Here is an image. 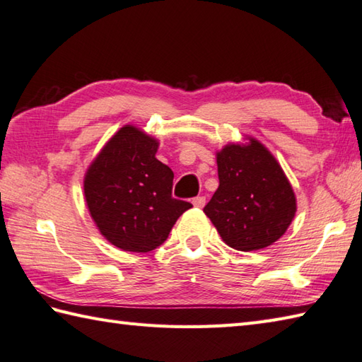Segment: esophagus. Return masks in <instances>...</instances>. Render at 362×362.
I'll return each instance as SVG.
<instances>
[{"label":"esophagus","instance_id":"34e87169","mask_svg":"<svg viewBox=\"0 0 362 362\" xmlns=\"http://www.w3.org/2000/svg\"><path fill=\"white\" fill-rule=\"evenodd\" d=\"M193 205L196 206V209H202V206L205 205V197L204 196H197L193 199Z\"/></svg>","mask_w":362,"mask_h":362}]
</instances>
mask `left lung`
<instances>
[{
  "mask_svg": "<svg viewBox=\"0 0 362 362\" xmlns=\"http://www.w3.org/2000/svg\"><path fill=\"white\" fill-rule=\"evenodd\" d=\"M219 187L204 213L227 245L264 249L286 232L297 210L288 177L255 138L227 144L216 153Z\"/></svg>",
  "mask_w": 362,
  "mask_h": 362,
  "instance_id": "left-lung-1",
  "label": "left lung"
}]
</instances>
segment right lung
Wrapping results in <instances>:
<instances>
[{"label": "right lung", "mask_w": 362, "mask_h": 362, "mask_svg": "<svg viewBox=\"0 0 362 362\" xmlns=\"http://www.w3.org/2000/svg\"><path fill=\"white\" fill-rule=\"evenodd\" d=\"M158 141L134 126L121 127L90 165L87 206L107 241L126 252H151L166 241L191 209L173 197L171 168L156 158Z\"/></svg>", "instance_id": "add662e5"}]
</instances>
